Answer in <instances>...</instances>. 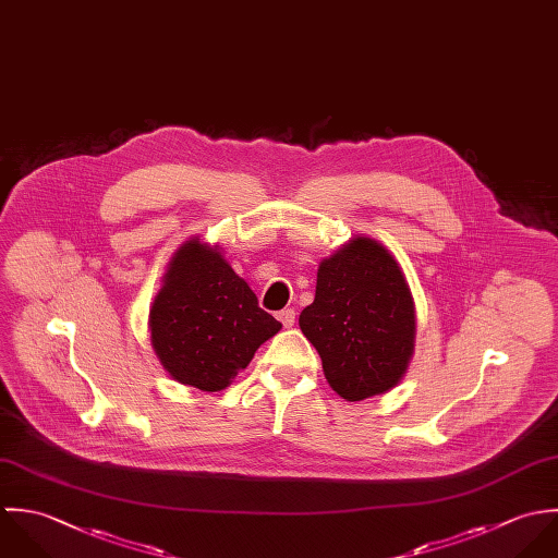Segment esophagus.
<instances>
[{
  "mask_svg": "<svg viewBox=\"0 0 558 558\" xmlns=\"http://www.w3.org/2000/svg\"><path fill=\"white\" fill-rule=\"evenodd\" d=\"M278 319L282 322L284 328H293L295 326V311L293 308H284L278 313Z\"/></svg>",
  "mask_w": 558,
  "mask_h": 558,
  "instance_id": "34e87169",
  "label": "esophagus"
}]
</instances>
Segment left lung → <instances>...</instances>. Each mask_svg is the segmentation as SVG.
I'll use <instances>...</instances> for the list:
<instances>
[{
    "label": "left lung",
    "instance_id": "1",
    "mask_svg": "<svg viewBox=\"0 0 558 558\" xmlns=\"http://www.w3.org/2000/svg\"><path fill=\"white\" fill-rule=\"evenodd\" d=\"M300 328L336 395L364 401L392 390L416 342V304L395 254L362 234L342 243L319 263L315 302Z\"/></svg>",
    "mask_w": 558,
    "mask_h": 558
}]
</instances>
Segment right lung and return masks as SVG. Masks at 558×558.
<instances>
[{
    "instance_id": "add662e5",
    "label": "right lung",
    "mask_w": 558,
    "mask_h": 558,
    "mask_svg": "<svg viewBox=\"0 0 558 558\" xmlns=\"http://www.w3.org/2000/svg\"><path fill=\"white\" fill-rule=\"evenodd\" d=\"M282 328L258 308L250 284L234 274L222 247L192 236L168 260L150 313V344L179 384L218 392Z\"/></svg>"
}]
</instances>
